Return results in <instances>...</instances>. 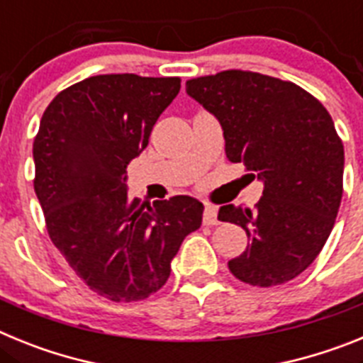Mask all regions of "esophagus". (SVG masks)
Segmentation results:
<instances>
[{"label": "esophagus", "instance_id": "34e87169", "mask_svg": "<svg viewBox=\"0 0 363 363\" xmlns=\"http://www.w3.org/2000/svg\"><path fill=\"white\" fill-rule=\"evenodd\" d=\"M203 223L205 225H216V223H220L218 221V209L214 207V205H205L203 209Z\"/></svg>", "mask_w": 363, "mask_h": 363}]
</instances>
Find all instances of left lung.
Listing matches in <instances>:
<instances>
[{"mask_svg":"<svg viewBox=\"0 0 363 363\" xmlns=\"http://www.w3.org/2000/svg\"><path fill=\"white\" fill-rule=\"evenodd\" d=\"M187 94L220 121L229 162L264 182L255 209L218 213L249 238L230 272L258 287L293 280L320 255L342 201L344 145L331 114L301 86L249 70L189 79Z\"/></svg>","mask_w":363,"mask_h":363,"instance_id":"left-lung-1","label":"left lung"}]
</instances>
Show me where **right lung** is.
I'll return each mask as SVG.
<instances>
[{
  "label": "right lung",
  "mask_w": 363,
  "mask_h": 363,
  "mask_svg": "<svg viewBox=\"0 0 363 363\" xmlns=\"http://www.w3.org/2000/svg\"><path fill=\"white\" fill-rule=\"evenodd\" d=\"M179 78L101 74L62 91L40 121L34 191L54 245L99 296L138 301L165 285L203 203L127 196V165L149 145Z\"/></svg>",
  "instance_id": "add662e5"
}]
</instances>
